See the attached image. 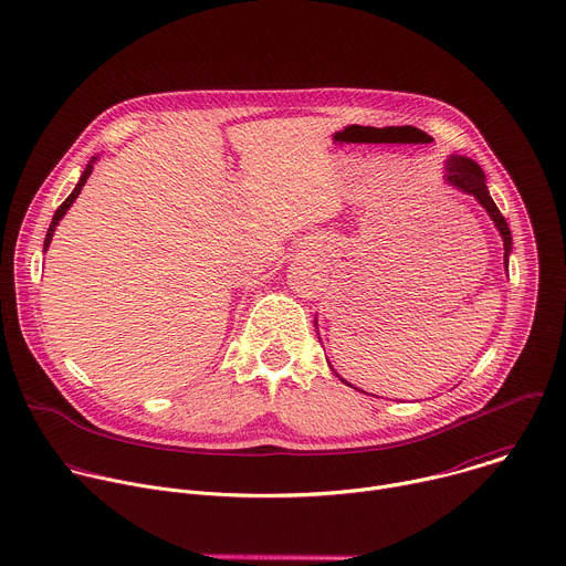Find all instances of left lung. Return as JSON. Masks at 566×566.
<instances>
[{"instance_id":"left-lung-1","label":"left lung","mask_w":566,"mask_h":566,"mask_svg":"<svg viewBox=\"0 0 566 566\" xmlns=\"http://www.w3.org/2000/svg\"><path fill=\"white\" fill-rule=\"evenodd\" d=\"M446 184L454 186L457 190L465 192V195H472L483 208H486V212L491 214V219L495 221L500 234H502V241H504V264L509 269V255H511V249H513V237H511V230H509V223L504 219V214L500 212V208L495 206L489 188H486V175H483V170L474 164L472 158H465V156H450L448 164H446ZM347 382V380H345Z\"/></svg>"}]
</instances>
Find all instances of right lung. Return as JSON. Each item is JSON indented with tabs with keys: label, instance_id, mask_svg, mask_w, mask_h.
<instances>
[{
	"label": "right lung",
	"instance_id": "obj_1",
	"mask_svg": "<svg viewBox=\"0 0 566 566\" xmlns=\"http://www.w3.org/2000/svg\"><path fill=\"white\" fill-rule=\"evenodd\" d=\"M94 160H96V156L90 160V166L85 168V172H83V177H80V181H77V186L73 188V192L62 201V206L55 210V214H53V221H51V226H49V230H46V237H44V253H46V249H49V244H51V239H53V232H55V226L60 223V219L66 214V210L71 208V203L77 199V195H80V190H83V186L87 184V179H90V175H92V170H94Z\"/></svg>",
	"mask_w": 566,
	"mask_h": 566
}]
</instances>
